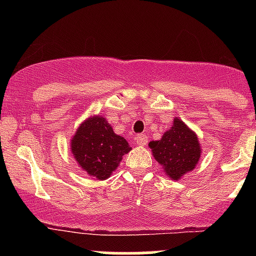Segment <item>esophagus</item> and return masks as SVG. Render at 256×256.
I'll list each match as a JSON object with an SVG mask.
<instances>
[{
    "label": "esophagus",
    "mask_w": 256,
    "mask_h": 256,
    "mask_svg": "<svg viewBox=\"0 0 256 256\" xmlns=\"http://www.w3.org/2000/svg\"><path fill=\"white\" fill-rule=\"evenodd\" d=\"M136 144H138V146H144V144H147L146 135H144V134H140V135L136 136Z\"/></svg>",
    "instance_id": "1"
}]
</instances>
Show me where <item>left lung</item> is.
Returning a JSON list of instances; mask_svg holds the SVG:
<instances>
[{
  "instance_id": "obj_1",
  "label": "left lung",
  "mask_w": 256,
  "mask_h": 256,
  "mask_svg": "<svg viewBox=\"0 0 256 256\" xmlns=\"http://www.w3.org/2000/svg\"><path fill=\"white\" fill-rule=\"evenodd\" d=\"M148 146L164 174L174 180L193 171L202 154L197 134L180 118H174L171 128L162 135L161 140L151 141Z\"/></svg>"
}]
</instances>
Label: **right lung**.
I'll return each instance as SVG.
<instances>
[{
	"mask_svg": "<svg viewBox=\"0 0 256 256\" xmlns=\"http://www.w3.org/2000/svg\"><path fill=\"white\" fill-rule=\"evenodd\" d=\"M70 150L82 171L104 180L112 176L131 147L122 136L114 132L104 116L92 115L76 128L70 140Z\"/></svg>",
	"mask_w": 256,
	"mask_h": 256,
	"instance_id": "right-lung-1",
	"label": "right lung"
}]
</instances>
